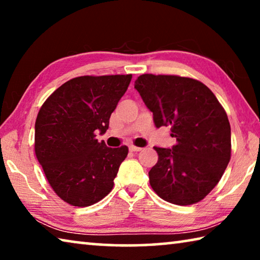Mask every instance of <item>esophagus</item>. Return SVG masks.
<instances>
[{"instance_id": "obj_1", "label": "esophagus", "mask_w": 260, "mask_h": 260, "mask_svg": "<svg viewBox=\"0 0 260 260\" xmlns=\"http://www.w3.org/2000/svg\"><path fill=\"white\" fill-rule=\"evenodd\" d=\"M129 150L133 151V152H138V151H141L142 150V148L140 147H135V146H129Z\"/></svg>"}]
</instances>
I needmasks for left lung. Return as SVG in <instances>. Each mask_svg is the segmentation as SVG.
<instances>
[{"label":"left lung","mask_w":260,"mask_h":260,"mask_svg":"<svg viewBox=\"0 0 260 260\" xmlns=\"http://www.w3.org/2000/svg\"><path fill=\"white\" fill-rule=\"evenodd\" d=\"M157 128L170 126L177 144L158 148L149 182L158 196L177 205L200 202L217 186L231 159V125L225 109L199 80L142 74L135 80Z\"/></svg>","instance_id":"left-lung-1"}]
</instances>
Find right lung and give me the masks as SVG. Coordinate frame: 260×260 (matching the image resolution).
Here are the masks:
<instances>
[{
	"mask_svg": "<svg viewBox=\"0 0 260 260\" xmlns=\"http://www.w3.org/2000/svg\"><path fill=\"white\" fill-rule=\"evenodd\" d=\"M131 80L132 74L73 78L42 104L35 121V155L67 203L85 208L112 190L128 148H109L99 142L96 132H107Z\"/></svg>",
	"mask_w": 260,
	"mask_h": 260,
	"instance_id": "add662e5",
	"label": "right lung"
}]
</instances>
